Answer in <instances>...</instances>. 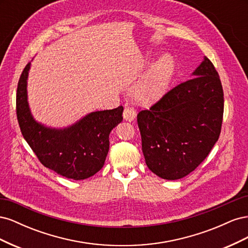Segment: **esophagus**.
Masks as SVG:
<instances>
[{
  "label": "esophagus",
  "instance_id": "esophagus-1",
  "mask_svg": "<svg viewBox=\"0 0 248 248\" xmlns=\"http://www.w3.org/2000/svg\"><path fill=\"white\" fill-rule=\"evenodd\" d=\"M123 117H124V119L126 120V121H133V120L136 119V117H137V111L132 107L127 106L124 108Z\"/></svg>",
  "mask_w": 248,
  "mask_h": 248
}]
</instances>
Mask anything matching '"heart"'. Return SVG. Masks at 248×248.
<instances>
[{
  "mask_svg": "<svg viewBox=\"0 0 248 248\" xmlns=\"http://www.w3.org/2000/svg\"><path fill=\"white\" fill-rule=\"evenodd\" d=\"M174 72V62L169 56L161 57L139 82L134 95L141 101H152L166 91Z\"/></svg>",
  "mask_w": 248,
  "mask_h": 248,
  "instance_id": "b5f03b06",
  "label": "heart"
}]
</instances>
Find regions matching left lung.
Returning a JSON list of instances; mask_svg holds the SVG:
<instances>
[{"label": "left lung", "mask_w": 248, "mask_h": 248, "mask_svg": "<svg viewBox=\"0 0 248 248\" xmlns=\"http://www.w3.org/2000/svg\"><path fill=\"white\" fill-rule=\"evenodd\" d=\"M193 77L138 115L147 167L167 180L196 170L221 131L224 101L218 72L205 57Z\"/></svg>", "instance_id": "obj_1"}]
</instances>
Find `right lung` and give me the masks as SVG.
I'll return each mask as SVG.
<instances>
[{
	"label": "right lung",
	"instance_id": "right-lung-1",
	"mask_svg": "<svg viewBox=\"0 0 248 248\" xmlns=\"http://www.w3.org/2000/svg\"><path fill=\"white\" fill-rule=\"evenodd\" d=\"M31 62L22 70L16 91L20 131L44 167L67 179L84 180L99 171L109 149V133L122 121L123 107L94 111L65 129L37 123L27 101V78Z\"/></svg>",
	"mask_w": 248,
	"mask_h": 248
}]
</instances>
